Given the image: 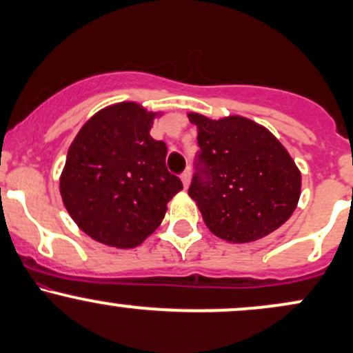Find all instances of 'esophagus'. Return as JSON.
Masks as SVG:
<instances>
[{"label":"esophagus","instance_id":"1","mask_svg":"<svg viewBox=\"0 0 353 353\" xmlns=\"http://www.w3.org/2000/svg\"><path fill=\"white\" fill-rule=\"evenodd\" d=\"M181 181L182 184H184V189H188L190 184V169H185V171L181 174Z\"/></svg>","mask_w":353,"mask_h":353}]
</instances>
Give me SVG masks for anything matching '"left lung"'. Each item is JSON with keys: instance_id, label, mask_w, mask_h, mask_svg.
<instances>
[{"instance_id": "left-lung-1", "label": "left lung", "mask_w": 353, "mask_h": 353, "mask_svg": "<svg viewBox=\"0 0 353 353\" xmlns=\"http://www.w3.org/2000/svg\"><path fill=\"white\" fill-rule=\"evenodd\" d=\"M188 117L197 125L201 148L189 196L210 232L244 244L281 228L297 208L302 185L301 171L281 141L242 116Z\"/></svg>"}]
</instances>
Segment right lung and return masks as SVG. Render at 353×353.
<instances>
[{"instance_id":"right-lung-1","label":"right lung","mask_w":353,"mask_h":353,"mask_svg":"<svg viewBox=\"0 0 353 353\" xmlns=\"http://www.w3.org/2000/svg\"><path fill=\"white\" fill-rule=\"evenodd\" d=\"M141 104L96 112L68 149L59 177L63 204L94 241L132 249L159 228L182 182L165 168L168 145L152 139L154 117Z\"/></svg>"}]
</instances>
